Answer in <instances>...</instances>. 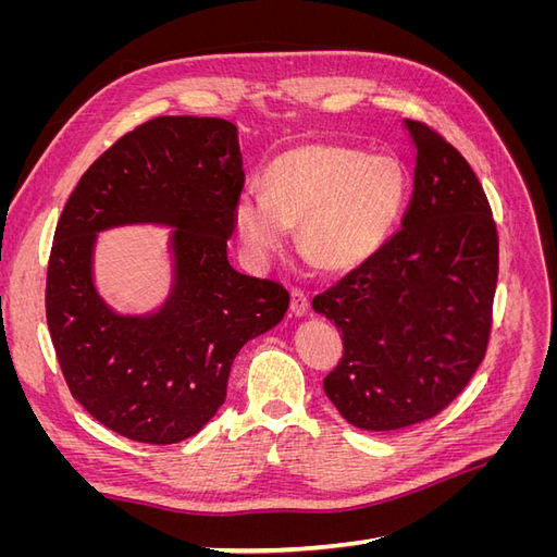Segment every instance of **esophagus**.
I'll return each instance as SVG.
<instances>
[{
  "mask_svg": "<svg viewBox=\"0 0 557 557\" xmlns=\"http://www.w3.org/2000/svg\"><path fill=\"white\" fill-rule=\"evenodd\" d=\"M290 311H293L295 315H305V313L309 311V295H307L305 290L295 288V290L290 293Z\"/></svg>",
  "mask_w": 557,
  "mask_h": 557,
  "instance_id": "34e87169",
  "label": "esophagus"
}]
</instances>
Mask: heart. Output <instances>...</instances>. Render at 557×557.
I'll list each match as a JSON object with an SVG mask.
<instances>
[{"label":"heart","mask_w":557,"mask_h":557,"mask_svg":"<svg viewBox=\"0 0 557 557\" xmlns=\"http://www.w3.org/2000/svg\"><path fill=\"white\" fill-rule=\"evenodd\" d=\"M264 195L244 190L234 227L252 258L267 262L299 225V248L320 272L342 274L367 262L391 237L407 201V174L385 156L336 144L285 150L264 170Z\"/></svg>","instance_id":"1"}]
</instances>
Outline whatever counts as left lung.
<instances>
[{
  "label": "left lung",
  "mask_w": 557,
  "mask_h": 557,
  "mask_svg": "<svg viewBox=\"0 0 557 557\" xmlns=\"http://www.w3.org/2000/svg\"><path fill=\"white\" fill-rule=\"evenodd\" d=\"M413 195L401 227L372 258L313 297L342 330L325 395L350 425L401 430L442 413L485 358L499 239L460 150L420 121Z\"/></svg>",
  "instance_id": "8db88e82"
}]
</instances>
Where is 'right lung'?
<instances>
[{"label":"right lung","mask_w":557,"mask_h":557,"mask_svg":"<svg viewBox=\"0 0 557 557\" xmlns=\"http://www.w3.org/2000/svg\"><path fill=\"white\" fill-rule=\"evenodd\" d=\"M242 190L237 125L160 115L104 150L66 199L48 258V332L74 399L132 442L197 434L225 401L242 346L288 311L281 283L227 262ZM127 222L177 227L175 290L148 319L113 314L91 285L96 232Z\"/></svg>","instance_id":"right-lung-1"}]
</instances>
